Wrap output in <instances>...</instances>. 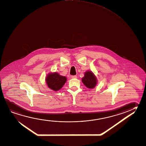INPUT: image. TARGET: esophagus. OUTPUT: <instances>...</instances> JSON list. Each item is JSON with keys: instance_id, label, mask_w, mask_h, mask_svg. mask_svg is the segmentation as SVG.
<instances>
[{"instance_id": "obj_1", "label": "esophagus", "mask_w": 146, "mask_h": 146, "mask_svg": "<svg viewBox=\"0 0 146 146\" xmlns=\"http://www.w3.org/2000/svg\"><path fill=\"white\" fill-rule=\"evenodd\" d=\"M71 78H76L77 76H76V75H72V76H71Z\"/></svg>"}]
</instances>
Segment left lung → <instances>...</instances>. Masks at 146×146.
<instances>
[{"label": "left lung", "mask_w": 146, "mask_h": 146, "mask_svg": "<svg viewBox=\"0 0 146 146\" xmlns=\"http://www.w3.org/2000/svg\"><path fill=\"white\" fill-rule=\"evenodd\" d=\"M83 84L88 88L92 89L95 87L97 84L96 77L91 71H87L84 74V76L82 78Z\"/></svg>", "instance_id": "obj_1"}]
</instances>
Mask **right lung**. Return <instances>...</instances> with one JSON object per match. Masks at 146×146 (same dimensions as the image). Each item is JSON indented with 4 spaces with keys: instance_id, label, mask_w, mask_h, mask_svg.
<instances>
[{
    "instance_id": "add662e5",
    "label": "right lung",
    "mask_w": 146,
    "mask_h": 146,
    "mask_svg": "<svg viewBox=\"0 0 146 146\" xmlns=\"http://www.w3.org/2000/svg\"><path fill=\"white\" fill-rule=\"evenodd\" d=\"M66 81V77L60 75L57 73L49 74L46 78V84L49 88L55 91L60 89Z\"/></svg>"
}]
</instances>
